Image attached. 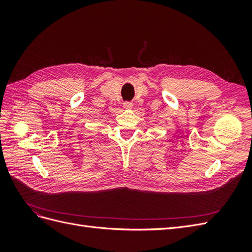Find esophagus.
I'll list each match as a JSON object with an SVG mask.
<instances>
[{
    "mask_svg": "<svg viewBox=\"0 0 252 252\" xmlns=\"http://www.w3.org/2000/svg\"><path fill=\"white\" fill-rule=\"evenodd\" d=\"M123 106H124L125 109H131L133 104H132L131 102H124V103H123Z\"/></svg>",
    "mask_w": 252,
    "mask_h": 252,
    "instance_id": "obj_1",
    "label": "esophagus"
}]
</instances>
